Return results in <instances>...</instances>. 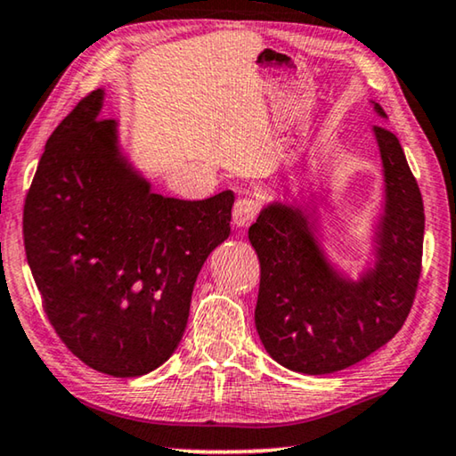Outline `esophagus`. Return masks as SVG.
I'll use <instances>...</instances> for the list:
<instances>
[{
    "instance_id": "1",
    "label": "esophagus",
    "mask_w": 456,
    "mask_h": 456,
    "mask_svg": "<svg viewBox=\"0 0 456 456\" xmlns=\"http://www.w3.org/2000/svg\"><path fill=\"white\" fill-rule=\"evenodd\" d=\"M257 200L254 196H240L233 207V223L237 227L246 229L249 227L254 219L257 216Z\"/></svg>"
}]
</instances>
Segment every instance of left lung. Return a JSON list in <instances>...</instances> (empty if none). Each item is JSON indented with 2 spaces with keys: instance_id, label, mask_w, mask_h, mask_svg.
<instances>
[{
  "instance_id": "obj_1",
  "label": "left lung",
  "mask_w": 456,
  "mask_h": 456,
  "mask_svg": "<svg viewBox=\"0 0 456 456\" xmlns=\"http://www.w3.org/2000/svg\"><path fill=\"white\" fill-rule=\"evenodd\" d=\"M380 118L383 108L375 104ZM385 175L375 231V266L358 281L339 274L307 210L270 202L249 227L260 257L256 330L278 364L328 375L360 362L402 330L422 272L424 202L399 139L372 126ZM315 213V210H311Z\"/></svg>"
}]
</instances>
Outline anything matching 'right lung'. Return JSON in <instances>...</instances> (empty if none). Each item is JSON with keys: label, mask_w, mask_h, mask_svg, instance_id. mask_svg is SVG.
Here are the masks:
<instances>
[{"label": "right lung", "mask_w": 456, "mask_h": 456, "mask_svg": "<svg viewBox=\"0 0 456 456\" xmlns=\"http://www.w3.org/2000/svg\"><path fill=\"white\" fill-rule=\"evenodd\" d=\"M86 96L46 141L24 202V248L45 314L90 369L141 377L184 334L196 276L231 233V190L207 200L153 192Z\"/></svg>", "instance_id": "right-lung-1"}]
</instances>
